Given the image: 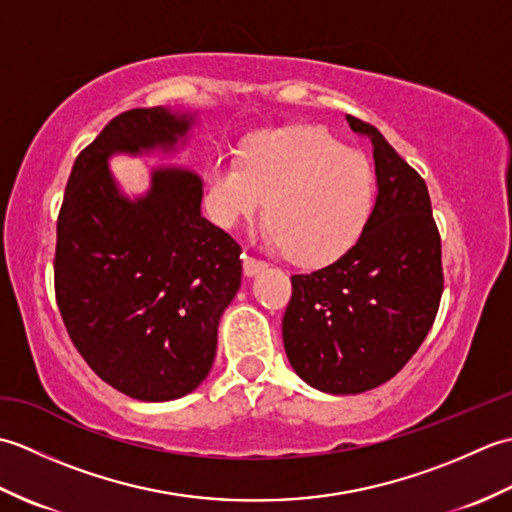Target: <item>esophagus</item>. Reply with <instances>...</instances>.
<instances>
[{"label":"esophagus","mask_w":512,"mask_h":512,"mask_svg":"<svg viewBox=\"0 0 512 512\" xmlns=\"http://www.w3.org/2000/svg\"><path fill=\"white\" fill-rule=\"evenodd\" d=\"M264 268H266V262H262V259L244 255V273H246V277H255L257 273H262Z\"/></svg>","instance_id":"34e87169"}]
</instances>
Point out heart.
Here are the masks:
<instances>
[{
    "mask_svg": "<svg viewBox=\"0 0 512 512\" xmlns=\"http://www.w3.org/2000/svg\"><path fill=\"white\" fill-rule=\"evenodd\" d=\"M206 204L217 222L233 226L262 211L266 242L299 264L343 255L374 209V169L319 127L255 138L242 158L222 156L204 176Z\"/></svg>",
    "mask_w": 512,
    "mask_h": 512,
    "instance_id": "b5f03b06",
    "label": "heart"
}]
</instances>
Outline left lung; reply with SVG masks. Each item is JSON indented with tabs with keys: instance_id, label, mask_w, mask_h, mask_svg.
<instances>
[{
	"instance_id": "left-lung-1",
	"label": "left lung",
	"mask_w": 512,
	"mask_h": 512,
	"mask_svg": "<svg viewBox=\"0 0 512 512\" xmlns=\"http://www.w3.org/2000/svg\"><path fill=\"white\" fill-rule=\"evenodd\" d=\"M347 123L374 147V211L345 255L290 277L281 323L290 365L328 394H363L394 378L427 339L444 290L427 184L374 125Z\"/></svg>"
}]
</instances>
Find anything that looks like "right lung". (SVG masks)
Returning a JSON list of instances; mask_svg holds the SVG:
<instances>
[{
  "mask_svg": "<svg viewBox=\"0 0 512 512\" xmlns=\"http://www.w3.org/2000/svg\"><path fill=\"white\" fill-rule=\"evenodd\" d=\"M195 118L138 107L74 160L57 220L54 295L76 350L125 396H187L211 372L217 325L242 284V246L200 213L202 180L151 171L143 198L118 191L112 154L171 151Z\"/></svg>",
  "mask_w": 512,
  "mask_h": 512,
  "instance_id": "add662e5",
  "label": "right lung"
}]
</instances>
